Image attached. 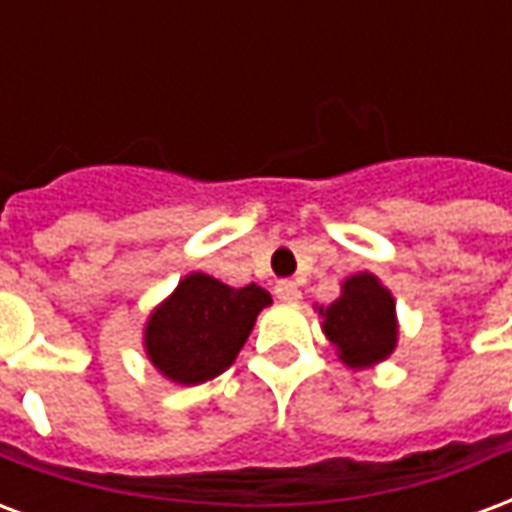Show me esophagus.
I'll return each mask as SVG.
<instances>
[{
  "instance_id": "esophagus-1",
  "label": "esophagus",
  "mask_w": 512,
  "mask_h": 512,
  "mask_svg": "<svg viewBox=\"0 0 512 512\" xmlns=\"http://www.w3.org/2000/svg\"><path fill=\"white\" fill-rule=\"evenodd\" d=\"M279 301H299L301 299V290L296 282H279L277 288H274Z\"/></svg>"
}]
</instances>
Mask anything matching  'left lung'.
Instances as JSON below:
<instances>
[{"label":"left lung","mask_w":512,"mask_h":512,"mask_svg":"<svg viewBox=\"0 0 512 512\" xmlns=\"http://www.w3.org/2000/svg\"><path fill=\"white\" fill-rule=\"evenodd\" d=\"M321 329L334 345L337 359L351 370L381 365L397 348V310L392 290L384 282L359 271L343 279L340 296L329 307H315Z\"/></svg>","instance_id":"1"}]
</instances>
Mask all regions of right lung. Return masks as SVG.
<instances>
[{
    "instance_id": "1",
    "label": "right lung",
    "mask_w": 512,
    "mask_h": 512,
    "mask_svg": "<svg viewBox=\"0 0 512 512\" xmlns=\"http://www.w3.org/2000/svg\"><path fill=\"white\" fill-rule=\"evenodd\" d=\"M271 293L230 288L202 271H191L147 315L142 345L150 365L180 386L211 381L233 365Z\"/></svg>"
}]
</instances>
